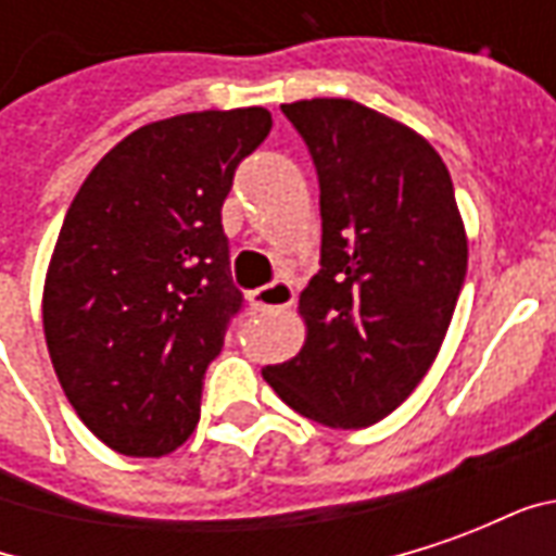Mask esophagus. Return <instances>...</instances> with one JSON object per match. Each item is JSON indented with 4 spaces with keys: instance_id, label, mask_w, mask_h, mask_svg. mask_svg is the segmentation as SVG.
I'll list each match as a JSON object with an SVG mask.
<instances>
[{
    "instance_id": "1",
    "label": "esophagus",
    "mask_w": 556,
    "mask_h": 556,
    "mask_svg": "<svg viewBox=\"0 0 556 556\" xmlns=\"http://www.w3.org/2000/svg\"><path fill=\"white\" fill-rule=\"evenodd\" d=\"M250 303H253V309H258V313H267V309H289L291 303H294V289H291V282H286V279H274V282H267L262 289H255L250 294Z\"/></svg>"
}]
</instances>
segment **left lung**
<instances>
[{
	"mask_svg": "<svg viewBox=\"0 0 556 556\" xmlns=\"http://www.w3.org/2000/svg\"><path fill=\"white\" fill-rule=\"evenodd\" d=\"M282 115L318 175L321 270L301 294L306 345L262 375L303 417L361 429L438 357L465 286V226L441 154L405 125L342 98Z\"/></svg>",
	"mask_w": 556,
	"mask_h": 556,
	"instance_id": "obj_1",
	"label": "left lung"
}]
</instances>
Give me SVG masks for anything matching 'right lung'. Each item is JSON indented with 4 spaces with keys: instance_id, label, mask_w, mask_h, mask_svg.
<instances>
[{
    "instance_id": "obj_1",
    "label": "right lung",
    "mask_w": 556,
    "mask_h": 556,
    "mask_svg": "<svg viewBox=\"0 0 556 556\" xmlns=\"http://www.w3.org/2000/svg\"><path fill=\"white\" fill-rule=\"evenodd\" d=\"M270 125L250 106L139 127L67 207L43 333L65 396L115 453H172L199 422L207 366L243 309L223 202Z\"/></svg>"
}]
</instances>
